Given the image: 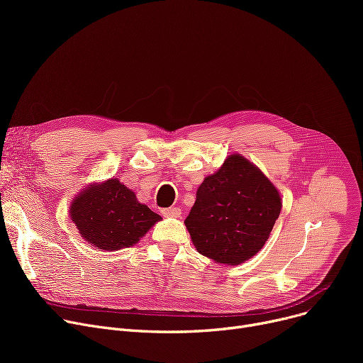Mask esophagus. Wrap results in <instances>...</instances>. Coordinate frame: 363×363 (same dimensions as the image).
Returning a JSON list of instances; mask_svg holds the SVG:
<instances>
[{"label": "esophagus", "mask_w": 363, "mask_h": 363, "mask_svg": "<svg viewBox=\"0 0 363 363\" xmlns=\"http://www.w3.org/2000/svg\"><path fill=\"white\" fill-rule=\"evenodd\" d=\"M162 215L164 218H179L181 211L178 207H166V208H162Z\"/></svg>", "instance_id": "obj_1"}]
</instances>
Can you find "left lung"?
<instances>
[{
  "label": "left lung",
  "mask_w": 363,
  "mask_h": 363,
  "mask_svg": "<svg viewBox=\"0 0 363 363\" xmlns=\"http://www.w3.org/2000/svg\"><path fill=\"white\" fill-rule=\"evenodd\" d=\"M279 212L281 197L271 181L233 155L199 186L185 225L200 255L240 264L262 249Z\"/></svg>",
  "instance_id": "obj_1"
}]
</instances>
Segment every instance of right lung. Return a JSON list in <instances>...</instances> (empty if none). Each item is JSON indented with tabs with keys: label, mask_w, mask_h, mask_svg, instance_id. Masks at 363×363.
<instances>
[{
	"label": "right lung",
	"mask_w": 363,
	"mask_h": 363,
	"mask_svg": "<svg viewBox=\"0 0 363 363\" xmlns=\"http://www.w3.org/2000/svg\"><path fill=\"white\" fill-rule=\"evenodd\" d=\"M70 218L91 245L107 252L137 244L162 219L116 178L85 188L73 200Z\"/></svg>",
	"instance_id": "1"
}]
</instances>
